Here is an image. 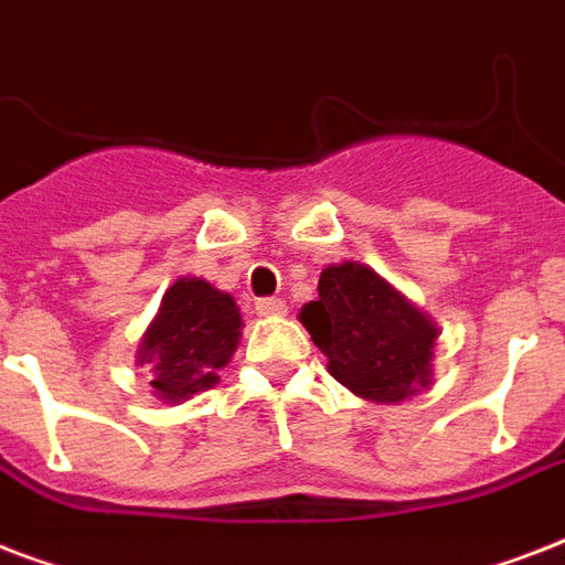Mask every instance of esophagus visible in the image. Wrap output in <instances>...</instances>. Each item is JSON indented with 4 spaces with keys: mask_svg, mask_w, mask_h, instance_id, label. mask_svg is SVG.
Wrapping results in <instances>:
<instances>
[{
    "mask_svg": "<svg viewBox=\"0 0 565 565\" xmlns=\"http://www.w3.org/2000/svg\"><path fill=\"white\" fill-rule=\"evenodd\" d=\"M255 310L257 317H281V313H287V305L281 299H257Z\"/></svg>",
    "mask_w": 565,
    "mask_h": 565,
    "instance_id": "obj_1",
    "label": "esophagus"
}]
</instances>
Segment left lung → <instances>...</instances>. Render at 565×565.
<instances>
[{
    "instance_id": "8db88e82",
    "label": "left lung",
    "mask_w": 565,
    "mask_h": 565,
    "mask_svg": "<svg viewBox=\"0 0 565 565\" xmlns=\"http://www.w3.org/2000/svg\"><path fill=\"white\" fill-rule=\"evenodd\" d=\"M299 319L328 358V372L366 402H407L434 381L437 322L370 266H326L319 299Z\"/></svg>"
}]
</instances>
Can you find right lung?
<instances>
[{
  "label": "right lung",
  "mask_w": 565,
  "mask_h": 565,
  "mask_svg": "<svg viewBox=\"0 0 565 565\" xmlns=\"http://www.w3.org/2000/svg\"><path fill=\"white\" fill-rule=\"evenodd\" d=\"M243 317L231 292L204 278H179L167 287L161 308L146 328L137 363L163 404H181L220 384L237 352Z\"/></svg>",
  "instance_id": "obj_1"
}]
</instances>
